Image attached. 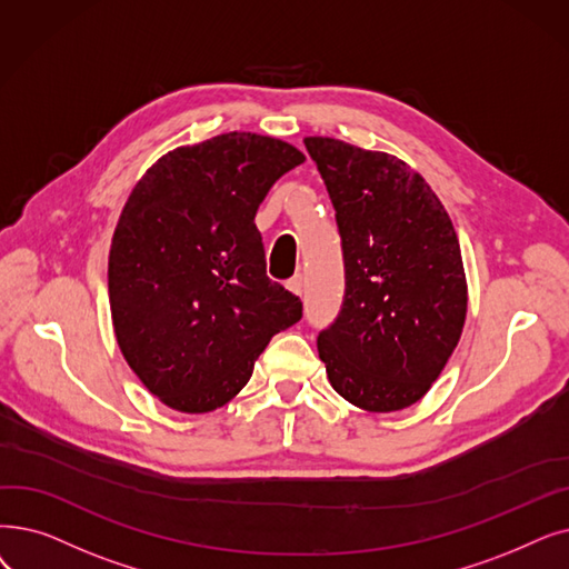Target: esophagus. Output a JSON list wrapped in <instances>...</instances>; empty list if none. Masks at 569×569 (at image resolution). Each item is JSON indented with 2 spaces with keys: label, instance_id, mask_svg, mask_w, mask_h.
<instances>
[{
  "label": "esophagus",
  "instance_id": "obj_1",
  "mask_svg": "<svg viewBox=\"0 0 569 569\" xmlns=\"http://www.w3.org/2000/svg\"><path fill=\"white\" fill-rule=\"evenodd\" d=\"M286 288L290 290V292H295V295H300L302 298V290H305V281H302V277L298 274V277H292L288 283H286Z\"/></svg>",
  "mask_w": 569,
  "mask_h": 569
}]
</instances>
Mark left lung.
Instances as JSON below:
<instances>
[{"instance_id":"obj_1","label":"left lung","mask_w":569,"mask_h":569,"mask_svg":"<svg viewBox=\"0 0 569 569\" xmlns=\"http://www.w3.org/2000/svg\"><path fill=\"white\" fill-rule=\"evenodd\" d=\"M326 181L343 251V302L318 335L332 388L353 407L416 405L460 341L467 279L439 197L405 160L305 137Z\"/></svg>"}]
</instances>
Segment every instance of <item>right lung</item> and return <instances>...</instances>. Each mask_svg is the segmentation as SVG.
Segmentation results:
<instances>
[{"instance_id":"obj_1","label":"right lung","mask_w":569,"mask_h":569,"mask_svg":"<svg viewBox=\"0 0 569 569\" xmlns=\"http://www.w3.org/2000/svg\"><path fill=\"white\" fill-rule=\"evenodd\" d=\"M305 162L288 141L226 132L146 169L109 251L116 341L139 381L183 413H209L249 383L302 302L267 279L256 211Z\"/></svg>"}]
</instances>
